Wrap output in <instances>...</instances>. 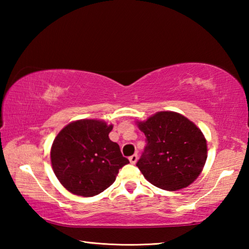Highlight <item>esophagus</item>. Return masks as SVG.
<instances>
[{"instance_id":"1","label":"esophagus","mask_w":249,"mask_h":249,"mask_svg":"<svg viewBox=\"0 0 249 249\" xmlns=\"http://www.w3.org/2000/svg\"><path fill=\"white\" fill-rule=\"evenodd\" d=\"M137 159H138V156L136 154H134L129 157V161H130V163H133V165H134V163L137 162Z\"/></svg>"}]
</instances>
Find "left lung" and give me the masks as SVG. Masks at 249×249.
<instances>
[{
	"label": "left lung",
	"instance_id": "8db88e82",
	"mask_svg": "<svg viewBox=\"0 0 249 249\" xmlns=\"http://www.w3.org/2000/svg\"><path fill=\"white\" fill-rule=\"evenodd\" d=\"M137 125L145 134L147 145L136 166L147 181L162 190L176 191L200 176L208 146L193 122L179 113L165 111Z\"/></svg>",
	"mask_w": 249,
	"mask_h": 249
}]
</instances>
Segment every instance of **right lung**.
Listing matches in <instances>:
<instances>
[{"mask_svg": "<svg viewBox=\"0 0 249 249\" xmlns=\"http://www.w3.org/2000/svg\"><path fill=\"white\" fill-rule=\"evenodd\" d=\"M113 125L99 120H79L54 138L50 159L60 183L75 196H93L114 182L129 162L120 146L108 138Z\"/></svg>", "mask_w": 249, "mask_h": 249, "instance_id": "1", "label": "right lung"}]
</instances>
